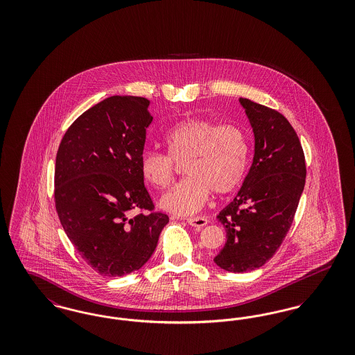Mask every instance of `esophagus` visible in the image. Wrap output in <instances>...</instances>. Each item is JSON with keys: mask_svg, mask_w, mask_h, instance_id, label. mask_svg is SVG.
Wrapping results in <instances>:
<instances>
[{"mask_svg": "<svg viewBox=\"0 0 355 355\" xmlns=\"http://www.w3.org/2000/svg\"><path fill=\"white\" fill-rule=\"evenodd\" d=\"M186 222L190 225V226H193V227H203V226H206L207 225V218H205V217H193V218H187Z\"/></svg>", "mask_w": 355, "mask_h": 355, "instance_id": "34e87169", "label": "esophagus"}]
</instances>
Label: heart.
Listing matches in <instances>:
<instances>
[{
    "label": "heart",
    "instance_id": "obj_1",
    "mask_svg": "<svg viewBox=\"0 0 355 355\" xmlns=\"http://www.w3.org/2000/svg\"><path fill=\"white\" fill-rule=\"evenodd\" d=\"M168 154L153 149L139 157L145 181L164 189L173 181L175 164L184 162V181L159 198V206L175 216L197 213L210 190L227 196L242 185L250 158L246 133L236 125H220L213 119H186L164 135Z\"/></svg>",
    "mask_w": 355,
    "mask_h": 355
}]
</instances>
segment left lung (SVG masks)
Returning a JSON list of instances; mask_svg holds the SVG:
<instances>
[{"mask_svg": "<svg viewBox=\"0 0 355 355\" xmlns=\"http://www.w3.org/2000/svg\"><path fill=\"white\" fill-rule=\"evenodd\" d=\"M253 128L254 158L241 190L217 217L226 243L214 262L232 272L265 265L293 223L306 180L300 138L279 112L239 98Z\"/></svg>", "mask_w": 355, "mask_h": 355, "instance_id": "obj_1", "label": "left lung"}]
</instances>
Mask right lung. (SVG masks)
Instances as JSON below:
<instances>
[{"label":"right lung","mask_w":355,"mask_h":355,"mask_svg":"<svg viewBox=\"0 0 355 355\" xmlns=\"http://www.w3.org/2000/svg\"><path fill=\"white\" fill-rule=\"evenodd\" d=\"M149 103L128 96L98 102L70 125L55 157L58 218L86 263L102 275L141 269L169 222L154 210L139 170L153 121ZM133 208L146 211L130 219Z\"/></svg>","instance_id":"right-lung-1"}]
</instances>
